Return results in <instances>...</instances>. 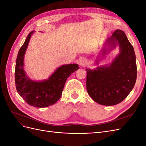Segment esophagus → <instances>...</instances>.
<instances>
[{"label":"esophagus","mask_w":146,"mask_h":146,"mask_svg":"<svg viewBox=\"0 0 146 146\" xmlns=\"http://www.w3.org/2000/svg\"><path fill=\"white\" fill-rule=\"evenodd\" d=\"M79 64H80V65L81 66H85L86 65V64H87L86 59H85V58H81L80 60V61H79Z\"/></svg>","instance_id":"1"}]
</instances>
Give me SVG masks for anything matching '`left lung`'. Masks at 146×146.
I'll return each instance as SVG.
<instances>
[{"instance_id": "8db88e82", "label": "left lung", "mask_w": 146, "mask_h": 146, "mask_svg": "<svg viewBox=\"0 0 146 146\" xmlns=\"http://www.w3.org/2000/svg\"><path fill=\"white\" fill-rule=\"evenodd\" d=\"M117 44L120 53L111 64L94 70L86 69L88 93L96 102L102 105L111 106L121 102L133 90L136 80L134 48L125 33L121 30L114 32L106 43L109 51ZM102 51L104 55L108 52L105 47Z\"/></svg>"}]
</instances>
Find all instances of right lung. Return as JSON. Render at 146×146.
<instances>
[{
    "instance_id": "1",
    "label": "right lung",
    "mask_w": 146,
    "mask_h": 146,
    "mask_svg": "<svg viewBox=\"0 0 146 146\" xmlns=\"http://www.w3.org/2000/svg\"><path fill=\"white\" fill-rule=\"evenodd\" d=\"M33 32L32 31L29 34L17 54L15 84L17 92L29 105L37 108H44L54 105L60 99L66 80L79 67L77 64L63 65L57 68L47 80L41 82L30 80L24 71V58Z\"/></svg>"
}]
</instances>
